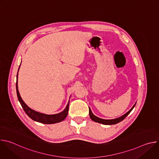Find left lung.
<instances>
[{"instance_id":"1","label":"left lung","mask_w":159,"mask_h":159,"mask_svg":"<svg viewBox=\"0 0 159 159\" xmlns=\"http://www.w3.org/2000/svg\"><path fill=\"white\" fill-rule=\"evenodd\" d=\"M135 104L132 107V108L128 111L127 112L126 114H125L123 116L120 117V118H118L116 119H114V120H104V119H101V118H99L97 116H96L95 115H93V113L92 112L91 110H90V108L89 109V116H90V118H91V120L95 122H97V123H101V124H104V125H115L116 123H120V121H123L129 114L130 113V112L132 111V109L134 108Z\"/></svg>"}]
</instances>
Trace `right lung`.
<instances>
[{"label":"right lung","mask_w":159,"mask_h":159,"mask_svg":"<svg viewBox=\"0 0 159 159\" xmlns=\"http://www.w3.org/2000/svg\"><path fill=\"white\" fill-rule=\"evenodd\" d=\"M18 74V72H17ZM16 92H17V96L18 100L22 107V109H24L25 112L26 113V115L33 120L44 123V124H53V123H59L60 121H62L65 119L68 115V112H69V102L68 103L66 108L64 109L63 111L58 113V114L56 115H45L43 114V113H40L38 112H36L31 108H30L25 103V102L22 101L21 99L19 93L18 91V87H17V81H16Z\"/></svg>","instance_id":"right-lung-1"}]
</instances>
